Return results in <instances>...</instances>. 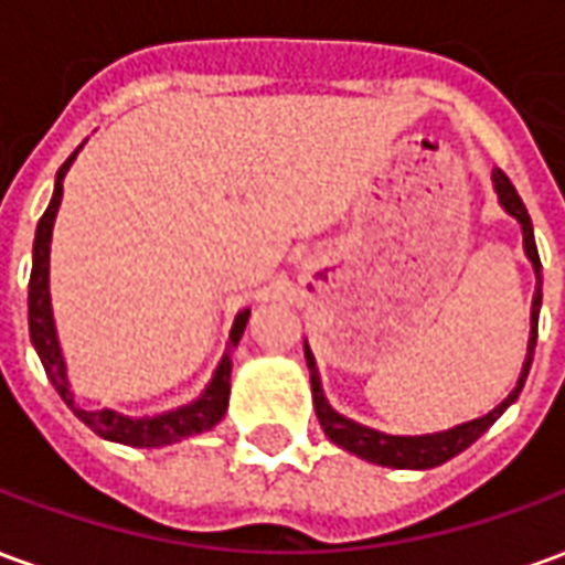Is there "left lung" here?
I'll list each match as a JSON object with an SVG mask.
<instances>
[{
    "label": "left lung",
    "mask_w": 565,
    "mask_h": 565,
    "mask_svg": "<svg viewBox=\"0 0 565 565\" xmlns=\"http://www.w3.org/2000/svg\"><path fill=\"white\" fill-rule=\"evenodd\" d=\"M493 184H497L499 202L505 205V211L521 221L523 247H526V257L533 259L535 278H539L542 259H539V250H535L533 221H530V214H526V205H523V199L518 196V190H514V184L509 181V174L502 172V169H493ZM539 284H542V278H539ZM539 308H542V287H535L533 296V318H530L533 327H530L526 363H523L521 381H518V387L509 393V399H502L490 415L478 417V420H469V424L454 426L448 433H433V436H384V433H375V429H369V426H360L354 424V420H348V417L335 415L330 408V403L323 399L318 369H315V356H311V351L306 348L308 369H311V396H315V412H318V420L320 426H323V433H327L335 445H342L344 450H351V454H356V457H363V460L369 462H379V466H393V469H433L438 462H448L450 457H457L460 450H466L472 445L475 438L497 424L499 415H502V412L518 399V393L523 391V381L530 375V363H533L535 335H539Z\"/></svg>",
    "instance_id": "obj_1"
}]
</instances>
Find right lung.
<instances>
[{"label":"right lung","mask_w":565,"mask_h":565,"mask_svg":"<svg viewBox=\"0 0 565 565\" xmlns=\"http://www.w3.org/2000/svg\"><path fill=\"white\" fill-rule=\"evenodd\" d=\"M75 160V153L68 157L60 172H56L54 184V199L51 205L42 214L39 221V230H35V245H32V275H30V335L35 351L42 356V366L47 372V379L56 387V393L63 396V403L75 412V415L90 426L93 433L111 438V441H124V445H136V448H160V445H169V441H178V438L196 436V433H205L211 426L217 424L226 412V403H230V356H223L221 366L211 379L209 391L199 396L193 405H184L178 412H169V415L160 417H145V420H129V417H120L117 412H84L75 405L72 393H68L66 381V363L60 356V344H56V330L54 318H51V294H47V257H51V230H54L56 209H60V199H63V174H66L68 162ZM250 318V311H242L233 323V332H230V348L238 344L242 332H245V323Z\"/></svg>","instance_id":"1"}]
</instances>
